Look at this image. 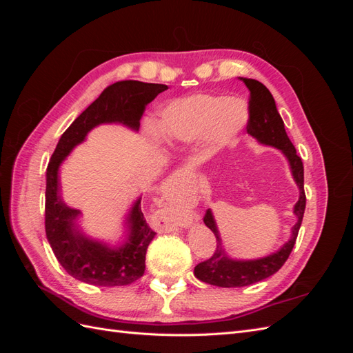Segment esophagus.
<instances>
[{"label":"esophagus","instance_id":"obj_1","mask_svg":"<svg viewBox=\"0 0 353 353\" xmlns=\"http://www.w3.org/2000/svg\"><path fill=\"white\" fill-rule=\"evenodd\" d=\"M176 178H178V174H174V176H172V179H170V181H169V183H170V184H172V183H174V181H175V179H176Z\"/></svg>","mask_w":353,"mask_h":353}]
</instances>
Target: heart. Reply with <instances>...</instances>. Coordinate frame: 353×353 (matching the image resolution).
<instances>
[{
  "label": "heart",
  "instance_id": "b5f03b06",
  "mask_svg": "<svg viewBox=\"0 0 353 353\" xmlns=\"http://www.w3.org/2000/svg\"><path fill=\"white\" fill-rule=\"evenodd\" d=\"M234 110H238L237 117ZM244 119L245 109L239 100L199 94L166 105L156 131L169 143H191L206 135L215 143H225L240 131Z\"/></svg>",
  "mask_w": 353,
  "mask_h": 353
}]
</instances>
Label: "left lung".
Returning a JSON list of instances; mask_svg holds the SVG:
<instances>
[{
  "instance_id": "obj_1",
  "label": "left lung",
  "mask_w": 353,
  "mask_h": 353,
  "mask_svg": "<svg viewBox=\"0 0 353 353\" xmlns=\"http://www.w3.org/2000/svg\"><path fill=\"white\" fill-rule=\"evenodd\" d=\"M245 83V87L250 91L249 94V119L245 130L254 137L256 140L262 144L274 145L285 154L290 162V168L296 183L301 190V197L294 206V213L297 215V223L293 227V237L288 240L280 252H276L268 258L258 259V261H232L225 254V250L222 249V243L219 234L213 221L212 212L208 209L205 213L206 227L212 230L216 237V249L213 252L209 259L200 262L194 268V275L203 283H208L218 287H244L250 285L258 281L268 279L272 274L279 271L285 261L290 256L296 239L299 234V228L302 225L305 206H306V196L303 188V163L302 159L297 156L296 148L292 144L290 138L287 137L284 130V122L281 116L276 110L275 100L270 90L265 85L256 79L241 78Z\"/></svg>"
}]
</instances>
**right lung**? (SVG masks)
<instances>
[{
    "label": "right lung",
    "mask_w": 353,
    "mask_h": 353,
    "mask_svg": "<svg viewBox=\"0 0 353 353\" xmlns=\"http://www.w3.org/2000/svg\"><path fill=\"white\" fill-rule=\"evenodd\" d=\"M168 90L163 83L119 81L109 85L63 132L47 166L46 232L57 261L73 279L94 285H128L141 279L145 270V252L154 231L145 222L141 200H137L128 223L131 236L119 250L91 241L74 230L73 221L79 210L68 208L57 194V170L72 148L82 143L94 126L121 122L138 130L148 103Z\"/></svg>",
    "instance_id": "right-lung-1"
}]
</instances>
